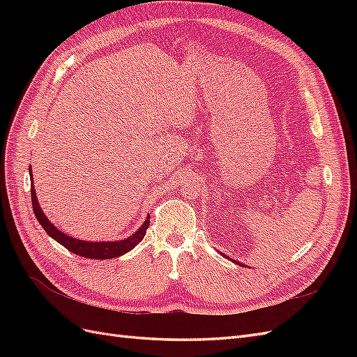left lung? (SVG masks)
I'll list each match as a JSON object with an SVG mask.
<instances>
[{
	"label": "left lung",
	"instance_id": "8db88e82",
	"mask_svg": "<svg viewBox=\"0 0 357 357\" xmlns=\"http://www.w3.org/2000/svg\"><path fill=\"white\" fill-rule=\"evenodd\" d=\"M225 256V255H223ZM225 257H228V256H225ZM229 259V257H228ZM231 261H232V259H231ZM234 264H236V265H241V266H245V265H243V264H240V262H236V261H232Z\"/></svg>",
	"mask_w": 357,
	"mask_h": 357
}]
</instances>
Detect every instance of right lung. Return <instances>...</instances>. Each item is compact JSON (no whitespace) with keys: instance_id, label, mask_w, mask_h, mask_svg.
Masks as SVG:
<instances>
[{"instance_id":"right-lung-1","label":"right lung","mask_w":357,"mask_h":357,"mask_svg":"<svg viewBox=\"0 0 357 357\" xmlns=\"http://www.w3.org/2000/svg\"><path fill=\"white\" fill-rule=\"evenodd\" d=\"M29 177L32 180V169L29 167ZM31 199H32V210H34V214L40 225L45 229L53 240L58 241L61 245L68 248L70 252L79 255L82 257H89V259H114L128 253L132 248L144 238L146 231L149 228L150 218L147 215L144 223L139 226V228L132 234L129 235L125 240H119V241H84L80 238H73V236L67 235L66 232L59 231L55 225H53L47 218L46 214L43 213L38 199L36 197V188H34V181L31 183Z\"/></svg>"}]
</instances>
